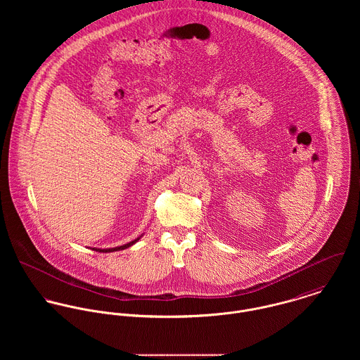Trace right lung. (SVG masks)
<instances>
[{
    "mask_svg": "<svg viewBox=\"0 0 360 360\" xmlns=\"http://www.w3.org/2000/svg\"><path fill=\"white\" fill-rule=\"evenodd\" d=\"M143 237V234L140 236V237H137L136 240H133V241H130V243H127V244H124V245H120V247H115V248H90V250H93V251H97V252H115V251H123V250H126V248H129V247H131V245H134L140 238Z\"/></svg>",
    "mask_w": 360,
    "mask_h": 360,
    "instance_id": "1",
    "label": "right lung"
}]
</instances>
